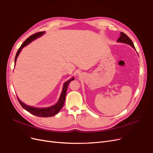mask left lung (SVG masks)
<instances>
[{
    "label": "left lung",
    "instance_id": "8db88e82",
    "mask_svg": "<svg viewBox=\"0 0 153 153\" xmlns=\"http://www.w3.org/2000/svg\"><path fill=\"white\" fill-rule=\"evenodd\" d=\"M118 42H124V43H126L127 45H129L130 46H131L132 48H135L134 45V43L132 42V40L128 37V36L124 33L121 32L120 33V36L119 38V39H117Z\"/></svg>",
    "mask_w": 153,
    "mask_h": 153
}]
</instances>
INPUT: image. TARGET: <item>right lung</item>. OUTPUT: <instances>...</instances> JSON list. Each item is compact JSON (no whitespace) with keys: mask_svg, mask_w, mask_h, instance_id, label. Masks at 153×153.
I'll return each mask as SVG.
<instances>
[{"mask_svg":"<svg viewBox=\"0 0 153 153\" xmlns=\"http://www.w3.org/2000/svg\"><path fill=\"white\" fill-rule=\"evenodd\" d=\"M45 33V32H39V33H36L33 35H31L30 36L24 41L23 43L22 44V45L21 46V47L19 48L18 50L16 55L15 57V63L16 62L17 58L19 55V54L20 53L22 48H24V46H26V45H27L29 43H30V42L34 40L35 39H36L37 38L39 37V36H42ZM73 80H74V78H72L71 80L67 81L65 83L63 87V90L62 94L60 95V97L59 99L58 102H57L56 104L54 105L53 106H51L50 107H46V108H35V107H30L28 106L27 105H26L25 103H24L23 102H22L19 99L17 98L18 101H19V103L21 104V105L22 107L23 108H24L27 111V112H29V113L32 114L36 116H38V117H52V116L57 114L62 108L63 106V104L65 101V96H66V90H67V88H68V85L70 83V82L71 81H72Z\"/></svg>","mask_w":153,"mask_h":153,"instance_id":"right-lung-1","label":"right lung"}]
</instances>
